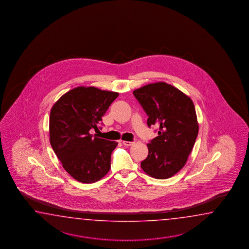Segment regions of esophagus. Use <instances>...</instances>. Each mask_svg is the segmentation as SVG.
<instances>
[{"mask_svg":"<svg viewBox=\"0 0 249 249\" xmlns=\"http://www.w3.org/2000/svg\"><path fill=\"white\" fill-rule=\"evenodd\" d=\"M122 142L125 146H132L134 144V142H126V141H123Z\"/></svg>","mask_w":249,"mask_h":249,"instance_id":"1","label":"esophagus"}]
</instances>
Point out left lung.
<instances>
[{"mask_svg":"<svg viewBox=\"0 0 249 249\" xmlns=\"http://www.w3.org/2000/svg\"><path fill=\"white\" fill-rule=\"evenodd\" d=\"M148 115V126L159 127V136L148 145V155L141 163L147 175L167 179L184 165L196 142L198 124L193 102L166 83H155L133 90Z\"/></svg>","mask_w":249,"mask_h":249,"instance_id":"left-lung-1","label":"left lung"}]
</instances>
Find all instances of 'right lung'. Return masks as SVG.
Listing matches in <instances>:
<instances>
[{
    "instance_id": "obj_1",
    "label": "right lung",
    "mask_w": 249,
    "mask_h": 249,
    "mask_svg": "<svg viewBox=\"0 0 249 249\" xmlns=\"http://www.w3.org/2000/svg\"><path fill=\"white\" fill-rule=\"evenodd\" d=\"M118 96L95 87H77L64 94L50 114V142L69 175L83 183L101 180L111 166L116 142L92 135Z\"/></svg>"
}]
</instances>
